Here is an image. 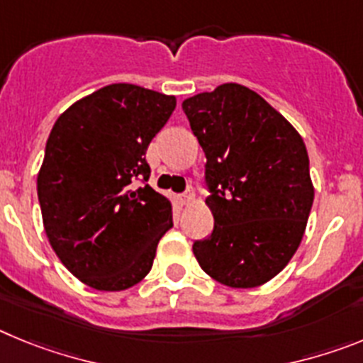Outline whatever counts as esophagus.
I'll use <instances>...</instances> for the list:
<instances>
[{
    "instance_id": "esophagus-1",
    "label": "esophagus",
    "mask_w": 363,
    "mask_h": 363,
    "mask_svg": "<svg viewBox=\"0 0 363 363\" xmlns=\"http://www.w3.org/2000/svg\"><path fill=\"white\" fill-rule=\"evenodd\" d=\"M192 198H194L192 191H187V192H184V194H179V200H182V203H189Z\"/></svg>"
}]
</instances>
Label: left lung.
<instances>
[{
    "instance_id": "8db88e82",
    "label": "left lung",
    "mask_w": 363,
    "mask_h": 363,
    "mask_svg": "<svg viewBox=\"0 0 363 363\" xmlns=\"http://www.w3.org/2000/svg\"><path fill=\"white\" fill-rule=\"evenodd\" d=\"M205 152L214 229L192 252L211 278L258 287L296 252L314 200L306 143L255 91L223 83L182 104Z\"/></svg>"
}]
</instances>
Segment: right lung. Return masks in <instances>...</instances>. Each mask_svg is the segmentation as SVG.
Here are the masks:
<instances>
[{
    "label": "right lung",
    "mask_w": 363,
    "mask_h": 363,
    "mask_svg": "<svg viewBox=\"0 0 363 363\" xmlns=\"http://www.w3.org/2000/svg\"><path fill=\"white\" fill-rule=\"evenodd\" d=\"M174 107V96L112 83L70 105L50 130L38 174L45 233L92 289L142 281L172 227L171 201L147 185L145 152Z\"/></svg>",
    "instance_id": "obj_1"
}]
</instances>
